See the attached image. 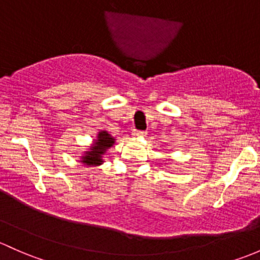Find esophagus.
Listing matches in <instances>:
<instances>
[{"label": "esophagus", "mask_w": 260, "mask_h": 260, "mask_svg": "<svg viewBox=\"0 0 260 260\" xmlns=\"http://www.w3.org/2000/svg\"><path fill=\"white\" fill-rule=\"evenodd\" d=\"M147 135L146 131H136L133 129L132 132V136H135V137H144V136Z\"/></svg>", "instance_id": "34e87169"}]
</instances>
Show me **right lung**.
Returning a JSON list of instances; mask_svg holds the SVG:
<instances>
[{"label": "right lung", "instance_id": "1", "mask_svg": "<svg viewBox=\"0 0 260 260\" xmlns=\"http://www.w3.org/2000/svg\"><path fill=\"white\" fill-rule=\"evenodd\" d=\"M114 138L107 132V131H100L97 138L93 141V144L88 148V151L83 153L81 157V163L87 167H97L102 165L103 155L106 154L108 148L114 144Z\"/></svg>", "mask_w": 260, "mask_h": 260}]
</instances>
